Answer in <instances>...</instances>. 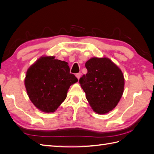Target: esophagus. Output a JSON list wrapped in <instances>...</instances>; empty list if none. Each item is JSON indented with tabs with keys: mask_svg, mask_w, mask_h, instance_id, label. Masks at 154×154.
<instances>
[{
	"mask_svg": "<svg viewBox=\"0 0 154 154\" xmlns=\"http://www.w3.org/2000/svg\"><path fill=\"white\" fill-rule=\"evenodd\" d=\"M76 78L78 79H80V77H81V73L80 72H79V73H77V74H76Z\"/></svg>",
	"mask_w": 154,
	"mask_h": 154,
	"instance_id": "obj_1",
	"label": "esophagus"
}]
</instances>
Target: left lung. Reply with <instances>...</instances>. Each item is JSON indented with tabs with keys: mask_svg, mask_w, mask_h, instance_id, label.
Returning <instances> with one entry per match:
<instances>
[{
	"mask_svg": "<svg viewBox=\"0 0 154 154\" xmlns=\"http://www.w3.org/2000/svg\"><path fill=\"white\" fill-rule=\"evenodd\" d=\"M87 73L79 82L95 112L108 113L118 105L125 85L121 69L106 58H92L85 63Z\"/></svg>",
	"mask_w": 154,
	"mask_h": 154,
	"instance_id": "1",
	"label": "left lung"
}]
</instances>
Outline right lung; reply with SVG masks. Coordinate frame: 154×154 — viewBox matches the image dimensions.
Wrapping results in <instances>:
<instances>
[{
    "mask_svg": "<svg viewBox=\"0 0 154 154\" xmlns=\"http://www.w3.org/2000/svg\"><path fill=\"white\" fill-rule=\"evenodd\" d=\"M77 82V78L70 73L67 62L45 57L27 70L25 86L32 103L49 113L58 109L66 100L70 86Z\"/></svg>",
    "mask_w": 154,
    "mask_h": 154,
    "instance_id": "right-lung-1",
    "label": "right lung"
}]
</instances>
